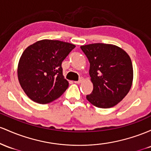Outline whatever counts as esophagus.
Listing matches in <instances>:
<instances>
[{
    "label": "esophagus",
    "instance_id": "34e87169",
    "mask_svg": "<svg viewBox=\"0 0 151 151\" xmlns=\"http://www.w3.org/2000/svg\"><path fill=\"white\" fill-rule=\"evenodd\" d=\"M82 81H83V78H80L78 81H75V83H77V84L81 83L82 82Z\"/></svg>",
    "mask_w": 151,
    "mask_h": 151
}]
</instances>
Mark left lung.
<instances>
[{
	"instance_id": "left-lung-1",
	"label": "left lung",
	"mask_w": 151,
	"mask_h": 151,
	"mask_svg": "<svg viewBox=\"0 0 151 151\" xmlns=\"http://www.w3.org/2000/svg\"><path fill=\"white\" fill-rule=\"evenodd\" d=\"M90 63L93 90L86 98L98 108H109L121 102L129 92L133 78V65L123 49L105 43L81 46Z\"/></svg>"
}]
</instances>
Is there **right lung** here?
I'll list each match as a JSON object with an SVG mask.
<instances>
[{"instance_id":"right-lung-1","label":"right lung","mask_w":151,"mask_h":151,"mask_svg":"<svg viewBox=\"0 0 151 151\" xmlns=\"http://www.w3.org/2000/svg\"><path fill=\"white\" fill-rule=\"evenodd\" d=\"M76 45L54 40H39L23 51L18 66L21 88L32 101L46 104L66 91L62 62Z\"/></svg>"}]
</instances>
